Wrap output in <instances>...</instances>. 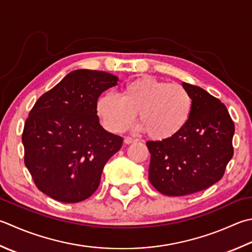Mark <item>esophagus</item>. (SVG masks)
Wrapping results in <instances>:
<instances>
[{
	"label": "esophagus",
	"mask_w": 252,
	"mask_h": 252,
	"mask_svg": "<svg viewBox=\"0 0 252 252\" xmlns=\"http://www.w3.org/2000/svg\"><path fill=\"white\" fill-rule=\"evenodd\" d=\"M135 141H136V140L132 139V137H126V139H125V143H126V144H131V143L135 142Z\"/></svg>",
	"instance_id": "obj_1"
}]
</instances>
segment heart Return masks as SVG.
Returning a JSON list of instances; mask_svg holds the SVG:
<instances>
[{
  "label": "heart",
  "mask_w": 252,
  "mask_h": 252,
  "mask_svg": "<svg viewBox=\"0 0 252 252\" xmlns=\"http://www.w3.org/2000/svg\"><path fill=\"white\" fill-rule=\"evenodd\" d=\"M192 110L193 99L184 86L151 76L127 83L120 97L106 93L96 102V112L107 130L125 131L139 112V130L156 141L178 135L188 125Z\"/></svg>",
  "instance_id": "1"
}]
</instances>
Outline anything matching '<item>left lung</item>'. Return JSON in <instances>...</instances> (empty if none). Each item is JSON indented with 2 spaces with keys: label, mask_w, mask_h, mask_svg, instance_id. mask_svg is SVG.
I'll return each mask as SVG.
<instances>
[{
  "label": "left lung",
  "mask_w": 252,
  "mask_h": 252,
  "mask_svg": "<svg viewBox=\"0 0 252 252\" xmlns=\"http://www.w3.org/2000/svg\"><path fill=\"white\" fill-rule=\"evenodd\" d=\"M182 86L193 99L188 125L170 140L146 142L150 182L168 196L195 193L214 185L234 154L235 126L227 108L203 88Z\"/></svg>",
  "instance_id": "left-lung-1"
}]
</instances>
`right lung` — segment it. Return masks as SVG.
Wrapping results in <instances>:
<instances>
[{
	"label": "right lung",
	"instance_id": "1",
	"mask_svg": "<svg viewBox=\"0 0 252 252\" xmlns=\"http://www.w3.org/2000/svg\"><path fill=\"white\" fill-rule=\"evenodd\" d=\"M118 81L107 72L75 70L34 103L22 140L25 165L44 194L77 203L97 190L123 140L100 126L96 102Z\"/></svg>",
	"mask_w": 252,
	"mask_h": 252
}]
</instances>
